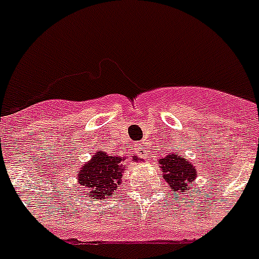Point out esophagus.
<instances>
[{
    "instance_id": "esophagus-1",
    "label": "esophagus",
    "mask_w": 259,
    "mask_h": 259,
    "mask_svg": "<svg viewBox=\"0 0 259 259\" xmlns=\"http://www.w3.org/2000/svg\"><path fill=\"white\" fill-rule=\"evenodd\" d=\"M136 150H137V153L140 154L141 157H146V156H148V148H145V145H142V144L136 145Z\"/></svg>"
}]
</instances>
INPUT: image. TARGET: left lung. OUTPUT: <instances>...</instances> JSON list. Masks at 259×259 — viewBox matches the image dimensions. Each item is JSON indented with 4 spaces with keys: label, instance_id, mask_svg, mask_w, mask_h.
<instances>
[{
    "label": "left lung",
    "instance_id": "1",
    "mask_svg": "<svg viewBox=\"0 0 259 259\" xmlns=\"http://www.w3.org/2000/svg\"><path fill=\"white\" fill-rule=\"evenodd\" d=\"M158 165L164 172L162 179L170 185L173 192L183 195L193 189V181L197 177L196 166L181 154L169 153L158 160Z\"/></svg>",
    "mask_w": 259,
    "mask_h": 259
}]
</instances>
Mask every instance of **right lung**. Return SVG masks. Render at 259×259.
<instances>
[{
  "label": "right lung",
  "instance_id": "1",
  "mask_svg": "<svg viewBox=\"0 0 259 259\" xmlns=\"http://www.w3.org/2000/svg\"><path fill=\"white\" fill-rule=\"evenodd\" d=\"M127 160L130 162L142 161V158L133 156L132 158L119 154H109L98 150L89 161L78 169L76 183L79 192L86 199H107L113 197L122 183V175L126 170Z\"/></svg>",
  "mask_w": 259,
  "mask_h": 259
}]
</instances>
